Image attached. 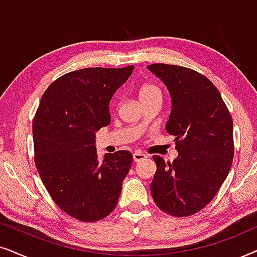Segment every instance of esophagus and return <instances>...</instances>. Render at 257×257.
Returning <instances> with one entry per match:
<instances>
[{
  "instance_id": "esophagus-1",
  "label": "esophagus",
  "mask_w": 257,
  "mask_h": 257,
  "mask_svg": "<svg viewBox=\"0 0 257 257\" xmlns=\"http://www.w3.org/2000/svg\"><path fill=\"white\" fill-rule=\"evenodd\" d=\"M146 159H147V156L146 154H144L143 152H136L133 154V161H135V163H139V161H143Z\"/></svg>"
}]
</instances>
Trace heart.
<instances>
[{
    "label": "heart",
    "mask_w": 257,
    "mask_h": 257,
    "mask_svg": "<svg viewBox=\"0 0 257 257\" xmlns=\"http://www.w3.org/2000/svg\"><path fill=\"white\" fill-rule=\"evenodd\" d=\"M139 99L142 104L146 103V101L156 99V98H163V91L157 84L154 83H144L139 86L138 90Z\"/></svg>",
    "instance_id": "b5f03b06"
}]
</instances>
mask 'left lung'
Segmentation results:
<instances>
[{
  "label": "left lung",
  "mask_w": 257,
  "mask_h": 257,
  "mask_svg": "<svg viewBox=\"0 0 257 257\" xmlns=\"http://www.w3.org/2000/svg\"><path fill=\"white\" fill-rule=\"evenodd\" d=\"M172 97L166 131L175 137L173 163L153 156L151 184L156 205L172 216H189L212 201L229 173L234 157L233 119L219 90L201 73L180 65L147 66Z\"/></svg>",
  "instance_id": "obj_1"
}]
</instances>
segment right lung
<instances>
[{
  "instance_id": "1",
  "label": "right lung",
  "mask_w": 257,
  "mask_h": 257,
  "mask_svg": "<svg viewBox=\"0 0 257 257\" xmlns=\"http://www.w3.org/2000/svg\"><path fill=\"white\" fill-rule=\"evenodd\" d=\"M125 68H85L52 82L33 122L35 165L52 200L83 222L106 217L117 206L133 157L128 151L99 161L96 132L110 124L108 104L132 75Z\"/></svg>"
}]
</instances>
